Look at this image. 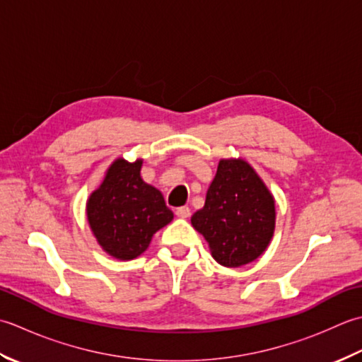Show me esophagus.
Wrapping results in <instances>:
<instances>
[{
    "label": "esophagus",
    "instance_id": "obj_1",
    "mask_svg": "<svg viewBox=\"0 0 362 362\" xmlns=\"http://www.w3.org/2000/svg\"><path fill=\"white\" fill-rule=\"evenodd\" d=\"M175 214L181 218H187V217H190V209L187 208V206H181V208L175 209Z\"/></svg>",
    "mask_w": 362,
    "mask_h": 362
}]
</instances>
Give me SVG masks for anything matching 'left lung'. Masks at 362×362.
I'll return each mask as SVG.
<instances>
[{
	"instance_id": "obj_1",
	"label": "left lung",
	"mask_w": 362,
	"mask_h": 362,
	"mask_svg": "<svg viewBox=\"0 0 362 362\" xmlns=\"http://www.w3.org/2000/svg\"><path fill=\"white\" fill-rule=\"evenodd\" d=\"M225 267L257 259L275 230V202L248 162L222 159L206 194L204 208L190 218Z\"/></svg>"
}]
</instances>
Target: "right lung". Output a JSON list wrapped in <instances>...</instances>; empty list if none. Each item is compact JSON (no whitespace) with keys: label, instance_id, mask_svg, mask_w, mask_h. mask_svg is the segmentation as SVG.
Returning <instances> with one entry per match:
<instances>
[{"label":"right lung","instance_id":"right-lung-1","mask_svg":"<svg viewBox=\"0 0 362 362\" xmlns=\"http://www.w3.org/2000/svg\"><path fill=\"white\" fill-rule=\"evenodd\" d=\"M142 160L117 159L87 202V220L105 252L128 261L142 255L153 234L172 222L158 189L140 178Z\"/></svg>","mask_w":362,"mask_h":362}]
</instances>
